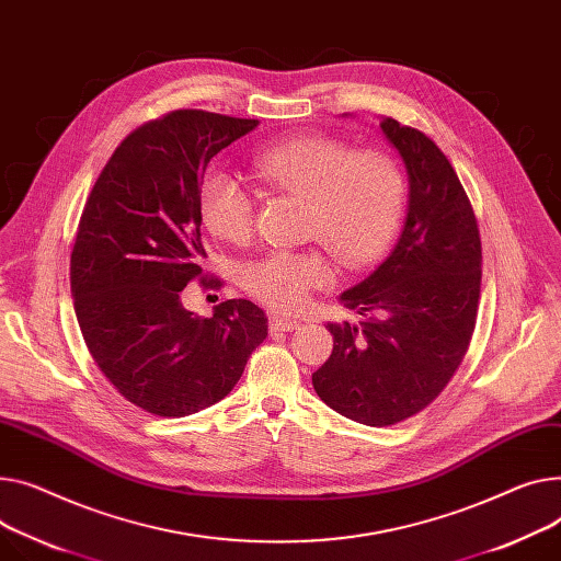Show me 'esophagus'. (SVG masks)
Instances as JSON below:
<instances>
[{
	"instance_id": "34e87169",
	"label": "esophagus",
	"mask_w": 561,
	"mask_h": 561,
	"mask_svg": "<svg viewBox=\"0 0 561 561\" xmlns=\"http://www.w3.org/2000/svg\"><path fill=\"white\" fill-rule=\"evenodd\" d=\"M300 327V322L297 320H290V318H282V316H271V333H277V331H293Z\"/></svg>"
}]
</instances>
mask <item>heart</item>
Segmentation results:
<instances>
[{
	"label": "heart",
	"instance_id": "1",
	"mask_svg": "<svg viewBox=\"0 0 561 561\" xmlns=\"http://www.w3.org/2000/svg\"><path fill=\"white\" fill-rule=\"evenodd\" d=\"M254 175L275 192L305 201V234L320 241L343 266H363L392 237L403 203L397 164L377 151L352 148L324 135H297L252 158ZM207 230L232 243L252 234L254 201L243 180L209 173L201 186ZM331 282L318 250H275L241 268L243 288L275 311L300 309L311 290Z\"/></svg>",
	"mask_w": 561,
	"mask_h": 561
}]
</instances>
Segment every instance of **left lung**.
<instances>
[{
	"mask_svg": "<svg viewBox=\"0 0 561 561\" xmlns=\"http://www.w3.org/2000/svg\"><path fill=\"white\" fill-rule=\"evenodd\" d=\"M408 173L403 230L383 264L341 295L358 322H329L333 352L313 371L318 397L365 426L424 410L456 375L476 327L482 248L471 203L437 144L381 122Z\"/></svg>",
	"mask_w": 561,
	"mask_h": 561,
	"instance_id": "obj_1",
	"label": "left lung"
}]
</instances>
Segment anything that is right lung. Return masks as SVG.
<instances>
[{
	"mask_svg": "<svg viewBox=\"0 0 561 561\" xmlns=\"http://www.w3.org/2000/svg\"><path fill=\"white\" fill-rule=\"evenodd\" d=\"M259 126L205 110H175L133 130L103 167L71 250L73 311L105 379L137 408L186 417L228 397L268 318L228 300L211 318L182 307L205 277L201 182L209 160Z\"/></svg>",
	"mask_w": 561,
	"mask_h": 561,
	"instance_id": "obj_1",
	"label": "right lung"
}]
</instances>
